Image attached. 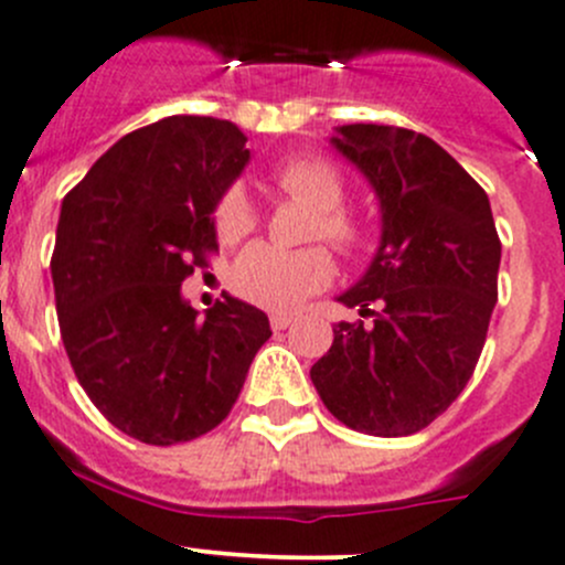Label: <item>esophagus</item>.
<instances>
[{"instance_id": "esophagus-1", "label": "esophagus", "mask_w": 565, "mask_h": 565, "mask_svg": "<svg viewBox=\"0 0 565 565\" xmlns=\"http://www.w3.org/2000/svg\"><path fill=\"white\" fill-rule=\"evenodd\" d=\"M295 322L292 315H281V311H276V315H270V326L273 331H284V328H289Z\"/></svg>"}]
</instances>
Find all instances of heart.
Returning a JSON list of instances; mask_svg holds the SVG:
<instances>
[{
	"label": "heart",
	"instance_id": "heart-1",
	"mask_svg": "<svg viewBox=\"0 0 565 565\" xmlns=\"http://www.w3.org/2000/svg\"><path fill=\"white\" fill-rule=\"evenodd\" d=\"M278 188L292 199L317 210L311 237H326L333 248L355 250L364 239V228L353 215L342 210L344 179L328 160L320 157H295L273 171ZM215 234L221 243H237L256 228V210L248 193L232 184L217 199ZM333 278V259L326 248L284 250L276 245L256 243L237 256L228 273L234 292L262 309H298L309 295L320 292Z\"/></svg>",
	"mask_w": 565,
	"mask_h": 565
}]
</instances>
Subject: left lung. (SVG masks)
Instances as JSON below:
<instances>
[{
  "instance_id": "left-lung-1",
  "label": "left lung",
  "mask_w": 565,
  "mask_h": 565,
  "mask_svg": "<svg viewBox=\"0 0 565 565\" xmlns=\"http://www.w3.org/2000/svg\"><path fill=\"white\" fill-rule=\"evenodd\" d=\"M331 146L375 190L381 245L337 298L372 322H337L311 383L348 428L411 436L450 408L486 344L502 256L489 195L419 131L348 124Z\"/></svg>"
}]
</instances>
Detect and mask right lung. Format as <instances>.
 <instances>
[{"label": "right lung", "instance_id": "right-lung-1", "mask_svg": "<svg viewBox=\"0 0 565 565\" xmlns=\"http://www.w3.org/2000/svg\"><path fill=\"white\" fill-rule=\"evenodd\" d=\"M221 118L171 115L129 131L60 206L52 254L60 333L98 411L143 445L210 434L237 403L265 311L223 295L204 317L182 281L217 250V199L248 166Z\"/></svg>", "mask_w": 565, "mask_h": 565}]
</instances>
